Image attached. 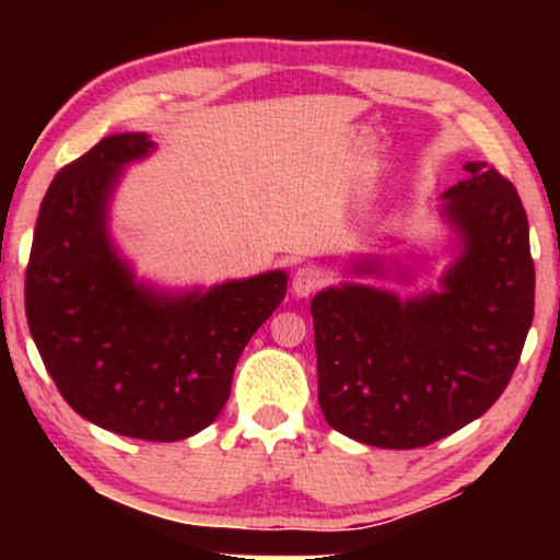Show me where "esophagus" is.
I'll use <instances>...</instances> for the list:
<instances>
[{"instance_id":"obj_1","label":"esophagus","mask_w":560,"mask_h":560,"mask_svg":"<svg viewBox=\"0 0 560 560\" xmlns=\"http://www.w3.org/2000/svg\"><path fill=\"white\" fill-rule=\"evenodd\" d=\"M324 272L316 270V267L305 265V267H298L295 275H293V293L298 298H308L316 293V290L324 288Z\"/></svg>"}]
</instances>
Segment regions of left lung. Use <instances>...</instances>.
<instances>
[{
    "label": "left lung",
    "mask_w": 560,
    "mask_h": 560,
    "mask_svg": "<svg viewBox=\"0 0 560 560\" xmlns=\"http://www.w3.org/2000/svg\"><path fill=\"white\" fill-rule=\"evenodd\" d=\"M464 171L443 194L464 242L443 293L402 303L341 285L311 301L318 405L359 443L420 448L446 439L492 408L523 354L535 311L527 213L492 165Z\"/></svg>",
    "instance_id": "1"
}]
</instances>
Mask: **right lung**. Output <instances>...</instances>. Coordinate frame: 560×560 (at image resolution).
Segmentation results:
<instances>
[{"label":"right lung","mask_w":560,"mask_h":560,"mask_svg":"<svg viewBox=\"0 0 560 560\" xmlns=\"http://www.w3.org/2000/svg\"><path fill=\"white\" fill-rule=\"evenodd\" d=\"M150 150L148 135H112L60 167L35 224L25 313L45 370L81 418L167 443L217 420L288 278L275 270L180 298L135 285L106 236V206L121 165Z\"/></svg>","instance_id":"add662e5"}]
</instances>
